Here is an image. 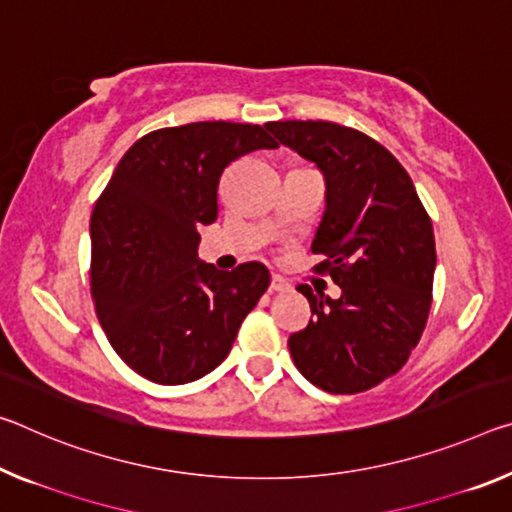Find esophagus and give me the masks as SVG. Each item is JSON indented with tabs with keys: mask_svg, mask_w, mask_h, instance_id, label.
<instances>
[{
	"mask_svg": "<svg viewBox=\"0 0 512 512\" xmlns=\"http://www.w3.org/2000/svg\"><path fill=\"white\" fill-rule=\"evenodd\" d=\"M273 294H282V291H289V282L282 280L280 275H273L271 278V287H269Z\"/></svg>",
	"mask_w": 512,
	"mask_h": 512,
	"instance_id": "obj_1",
	"label": "esophagus"
}]
</instances>
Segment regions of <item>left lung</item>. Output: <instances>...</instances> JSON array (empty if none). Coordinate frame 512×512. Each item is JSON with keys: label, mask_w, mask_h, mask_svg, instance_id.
I'll return each instance as SVG.
<instances>
[{"label": "left lung", "mask_w": 512, "mask_h": 512, "mask_svg": "<svg viewBox=\"0 0 512 512\" xmlns=\"http://www.w3.org/2000/svg\"><path fill=\"white\" fill-rule=\"evenodd\" d=\"M266 129L326 180V212L312 253L342 289L330 298L300 285L312 319L289 337L298 371L330 394H358L399 371L431 312L433 223L410 175L383 145L326 120Z\"/></svg>", "instance_id": "8db88e82"}]
</instances>
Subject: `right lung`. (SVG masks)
<instances>
[{"label": "right lung", "mask_w": 512, "mask_h": 512, "mask_svg": "<svg viewBox=\"0 0 512 512\" xmlns=\"http://www.w3.org/2000/svg\"><path fill=\"white\" fill-rule=\"evenodd\" d=\"M264 127L189 123L145 134L113 170L91 216V294L109 342L159 385L191 383L230 353L269 289V269L218 271L198 257L200 225L218 216L230 161L275 150Z\"/></svg>", "instance_id": "add662e5"}]
</instances>
